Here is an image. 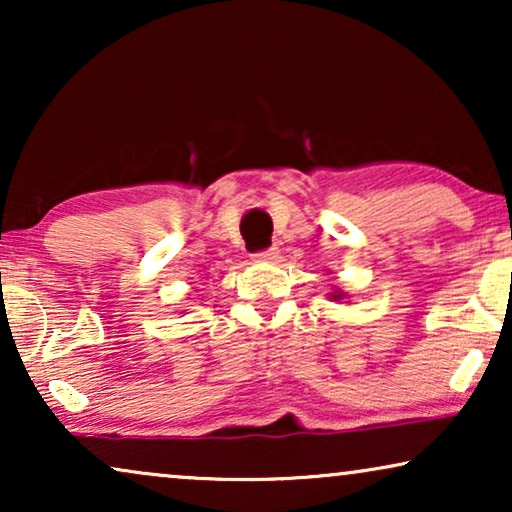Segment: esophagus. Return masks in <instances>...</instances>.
Segmentation results:
<instances>
[{"mask_svg":"<svg viewBox=\"0 0 512 512\" xmlns=\"http://www.w3.org/2000/svg\"><path fill=\"white\" fill-rule=\"evenodd\" d=\"M277 256H279V249L277 247H270V249L258 251V254H254V261H258V263H272V261H277Z\"/></svg>","mask_w":512,"mask_h":512,"instance_id":"34e87169","label":"esophagus"}]
</instances>
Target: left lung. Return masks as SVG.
<instances>
[{
  "label": "left lung",
  "instance_id": "1",
  "mask_svg": "<svg viewBox=\"0 0 512 512\" xmlns=\"http://www.w3.org/2000/svg\"><path fill=\"white\" fill-rule=\"evenodd\" d=\"M328 298H331V300H342V298H345V293H342L340 289H333L331 293H328Z\"/></svg>",
  "mask_w": 512,
  "mask_h": 512
}]
</instances>
